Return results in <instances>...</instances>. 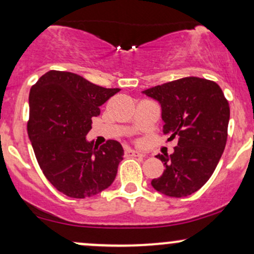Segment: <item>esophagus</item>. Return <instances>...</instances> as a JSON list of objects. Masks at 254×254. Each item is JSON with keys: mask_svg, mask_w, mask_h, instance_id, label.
<instances>
[{"mask_svg": "<svg viewBox=\"0 0 254 254\" xmlns=\"http://www.w3.org/2000/svg\"><path fill=\"white\" fill-rule=\"evenodd\" d=\"M125 155H126L127 157H142L140 152L129 149V147H126V149H125Z\"/></svg>", "mask_w": 254, "mask_h": 254, "instance_id": "obj_1", "label": "esophagus"}]
</instances>
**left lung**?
<instances>
[{
	"label": "left lung",
	"mask_w": 254,
	"mask_h": 254,
	"mask_svg": "<svg viewBox=\"0 0 254 254\" xmlns=\"http://www.w3.org/2000/svg\"><path fill=\"white\" fill-rule=\"evenodd\" d=\"M162 108L163 133L178 139L170 156L157 155L164 172L151 185L168 196L182 198L211 178L226 147L230 109L215 81L187 76L142 91Z\"/></svg>",
	"instance_id": "obj_1"
}]
</instances>
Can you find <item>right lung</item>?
<instances>
[{"mask_svg": "<svg viewBox=\"0 0 254 254\" xmlns=\"http://www.w3.org/2000/svg\"><path fill=\"white\" fill-rule=\"evenodd\" d=\"M119 91L61 70H49L31 87L28 138L45 178L67 196L89 198L115 180L124 159L121 144L93 146L86 135L99 107Z\"/></svg>", "mask_w": 254, "mask_h": 254, "instance_id": "obj_1", "label": "right lung"}]
</instances>
